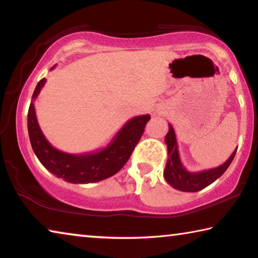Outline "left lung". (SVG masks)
<instances>
[{
	"mask_svg": "<svg viewBox=\"0 0 258 258\" xmlns=\"http://www.w3.org/2000/svg\"><path fill=\"white\" fill-rule=\"evenodd\" d=\"M168 133L165 137V143L168 150V159L164 169V177L166 182L169 185L175 187V189L184 192H197L199 190H203L209 184H212L213 182H215L218 177L222 176V174L228 169L230 164L232 163L237 149L232 152V155L230 156V158L224 164L218 166V167L205 169V171L200 172L186 171V168L183 166L180 159V155H178L175 131H174L171 124H168Z\"/></svg>",
	"mask_w": 258,
	"mask_h": 258,
	"instance_id": "1",
	"label": "left lung"
}]
</instances>
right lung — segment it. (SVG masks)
<instances>
[{
	"label": "right lung",
	"instance_id": "obj_1",
	"mask_svg": "<svg viewBox=\"0 0 258 258\" xmlns=\"http://www.w3.org/2000/svg\"><path fill=\"white\" fill-rule=\"evenodd\" d=\"M53 68L54 66L51 69ZM45 82V78H42L35 87L27 116L30 145L38 160L56 177L75 184L99 182L115 175L132 155L145 132L147 123L150 120V115L137 116L130 119L103 149L81 155L67 154L51 146L36 118L33 100L40 94Z\"/></svg>",
	"mask_w": 258,
	"mask_h": 258
}]
</instances>
